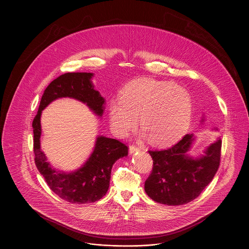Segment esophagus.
I'll list each match as a JSON object with an SVG mask.
<instances>
[{"mask_svg":"<svg viewBox=\"0 0 249 249\" xmlns=\"http://www.w3.org/2000/svg\"><path fill=\"white\" fill-rule=\"evenodd\" d=\"M139 151H140V149H139L138 147L134 146V145H131V146L129 147V153H130V154H133V153L139 152Z\"/></svg>","mask_w":249,"mask_h":249,"instance_id":"34e87169","label":"esophagus"}]
</instances>
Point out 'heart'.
<instances>
[{
    "instance_id": "obj_1",
    "label": "heart",
    "mask_w": 249,
    "mask_h": 249,
    "mask_svg": "<svg viewBox=\"0 0 249 249\" xmlns=\"http://www.w3.org/2000/svg\"><path fill=\"white\" fill-rule=\"evenodd\" d=\"M120 100L109 103L108 115L115 134L125 136L140 126L157 146L170 145L185 134L192 115L189 92L171 82L139 78L120 93Z\"/></svg>"
}]
</instances>
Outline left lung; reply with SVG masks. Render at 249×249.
Listing matches in <instances>:
<instances>
[{
    "label": "left lung",
    "instance_id": "8db88e82",
    "mask_svg": "<svg viewBox=\"0 0 249 249\" xmlns=\"http://www.w3.org/2000/svg\"><path fill=\"white\" fill-rule=\"evenodd\" d=\"M204 120L203 116L201 122ZM194 139L193 134H186L172 148L149 151L153 167L145 182V192L156 203L168 206L188 204L212 181L220 165L222 140L219 138L203 155L193 158L187 153Z\"/></svg>",
    "mask_w": 249,
    "mask_h": 249
}]
</instances>
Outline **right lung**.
I'll return each instance as SVG.
<instances>
[{
    "instance_id": "add662e5",
    "label": "right lung",
    "mask_w": 249,
    "mask_h": 249,
    "mask_svg": "<svg viewBox=\"0 0 249 249\" xmlns=\"http://www.w3.org/2000/svg\"><path fill=\"white\" fill-rule=\"evenodd\" d=\"M93 73H66L54 79L44 90L32 127L34 134L35 163L39 173L53 192L72 204L94 203L108 191L113 165L121 157L128 155V147L122 142L97 136L93 153L81 168L72 172L53 169L40 150V115L42 110L60 97H71L85 103L91 111L101 117L105 99L94 89L91 78Z\"/></svg>"
}]
</instances>
